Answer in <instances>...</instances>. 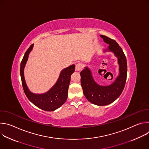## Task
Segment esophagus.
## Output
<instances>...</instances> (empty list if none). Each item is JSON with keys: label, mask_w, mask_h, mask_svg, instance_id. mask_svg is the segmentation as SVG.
<instances>
[{"label": "esophagus", "mask_w": 149, "mask_h": 149, "mask_svg": "<svg viewBox=\"0 0 149 149\" xmlns=\"http://www.w3.org/2000/svg\"><path fill=\"white\" fill-rule=\"evenodd\" d=\"M83 67H84V65L82 63H78L75 66V70L79 71H81L83 68Z\"/></svg>", "instance_id": "obj_1"}]
</instances>
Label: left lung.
<instances>
[{
  "label": "left lung",
  "mask_w": 149,
  "mask_h": 149,
  "mask_svg": "<svg viewBox=\"0 0 149 149\" xmlns=\"http://www.w3.org/2000/svg\"><path fill=\"white\" fill-rule=\"evenodd\" d=\"M100 36L105 43L109 44L107 50H104V51L113 52L118 58V76L110 86H102L94 80L91 72L88 68L85 67V69L80 72V75L81 86L86 98L95 105L103 106L114 102L123 92L126 82L127 65L125 56L117 42L105 35H100Z\"/></svg>",
  "instance_id": "left-lung-1"
}]
</instances>
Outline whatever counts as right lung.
<instances>
[{
  "label": "right lung",
  "instance_id": "1",
  "mask_svg": "<svg viewBox=\"0 0 149 149\" xmlns=\"http://www.w3.org/2000/svg\"><path fill=\"white\" fill-rule=\"evenodd\" d=\"M31 45L25 52L20 63V74L22 80V87L25 95L29 100L37 107L47 111H52L62 105L66 101L68 97V90L71 81V75L75 71V65L63 69L59 75V78L54 86L44 94H36L31 93L25 82L24 77V68L28 55L33 48Z\"/></svg>",
  "mask_w": 149,
  "mask_h": 149
}]
</instances>
